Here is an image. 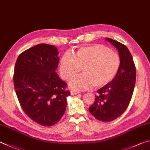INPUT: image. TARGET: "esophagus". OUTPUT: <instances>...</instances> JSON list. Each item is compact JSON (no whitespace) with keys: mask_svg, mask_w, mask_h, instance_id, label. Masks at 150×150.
Masks as SVG:
<instances>
[{"mask_svg":"<svg viewBox=\"0 0 150 150\" xmlns=\"http://www.w3.org/2000/svg\"><path fill=\"white\" fill-rule=\"evenodd\" d=\"M79 94V92L77 91H71V95H76Z\"/></svg>","mask_w":150,"mask_h":150,"instance_id":"34e87169","label":"esophagus"}]
</instances>
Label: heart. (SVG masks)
I'll list each match as a JSON object with an SVG mask.
<instances>
[{
  "instance_id": "b5f03b06",
  "label": "heart",
  "mask_w": 150,
  "mask_h": 150,
  "mask_svg": "<svg viewBox=\"0 0 150 150\" xmlns=\"http://www.w3.org/2000/svg\"><path fill=\"white\" fill-rule=\"evenodd\" d=\"M120 64L117 53L103 45H94L79 48L73 54L64 53L59 69L62 77L67 81L81 68L83 74L73 78L69 84L72 89L83 90L92 86L100 88L106 85L115 77Z\"/></svg>"
}]
</instances>
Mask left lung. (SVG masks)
Segmentation results:
<instances>
[{
    "label": "left lung",
    "mask_w": 150,
    "mask_h": 150,
    "mask_svg": "<svg viewBox=\"0 0 150 150\" xmlns=\"http://www.w3.org/2000/svg\"><path fill=\"white\" fill-rule=\"evenodd\" d=\"M105 40L118 50L120 67L111 82L98 90L95 101L88 110L98 120L110 122L121 116L129 104L135 86L136 68L126 46L109 38Z\"/></svg>",
    "instance_id": "obj_1"
}]
</instances>
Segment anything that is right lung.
Instances as JSON below:
<instances>
[{"label":"right lung","instance_id":"obj_1","mask_svg":"<svg viewBox=\"0 0 150 150\" xmlns=\"http://www.w3.org/2000/svg\"><path fill=\"white\" fill-rule=\"evenodd\" d=\"M58 54L54 45L39 44L20 54L15 64L13 84L21 107L33 121L45 127L60 120L70 95L56 72Z\"/></svg>","mask_w":150,"mask_h":150}]
</instances>
